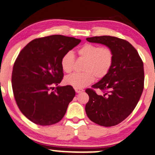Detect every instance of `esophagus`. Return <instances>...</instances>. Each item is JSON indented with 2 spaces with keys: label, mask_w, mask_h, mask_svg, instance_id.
<instances>
[{
  "label": "esophagus",
  "mask_w": 155,
  "mask_h": 155,
  "mask_svg": "<svg viewBox=\"0 0 155 155\" xmlns=\"http://www.w3.org/2000/svg\"><path fill=\"white\" fill-rule=\"evenodd\" d=\"M75 91H76V92H77V93H80V92H84V89H82V88H77V87H76Z\"/></svg>",
  "instance_id": "obj_1"
}]
</instances>
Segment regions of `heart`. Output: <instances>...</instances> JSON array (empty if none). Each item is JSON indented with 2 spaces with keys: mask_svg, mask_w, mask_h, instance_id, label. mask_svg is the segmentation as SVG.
<instances>
[{
  "mask_svg": "<svg viewBox=\"0 0 155 155\" xmlns=\"http://www.w3.org/2000/svg\"><path fill=\"white\" fill-rule=\"evenodd\" d=\"M79 56L85 61L82 73H74L64 78L66 84L81 88L92 84L94 80L101 79L107 75L114 62V52L107 47L85 44L78 50ZM74 55L71 51L67 52L61 58V68L66 73L73 70Z\"/></svg>",
  "mask_w": 155,
  "mask_h": 155,
  "instance_id": "heart-1",
  "label": "heart"
}]
</instances>
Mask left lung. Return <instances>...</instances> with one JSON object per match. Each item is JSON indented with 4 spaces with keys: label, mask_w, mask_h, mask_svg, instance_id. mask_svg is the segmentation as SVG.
Segmentation results:
<instances>
[{
    "label": "left lung",
    "mask_w": 155,
    "mask_h": 155,
    "mask_svg": "<svg viewBox=\"0 0 155 155\" xmlns=\"http://www.w3.org/2000/svg\"><path fill=\"white\" fill-rule=\"evenodd\" d=\"M86 40L111 48L114 62L106 77L92 85L100 89H86L89 101L85 112L91 121L99 125L111 127L118 124L133 111L144 87V70L137 49L129 41L111 36H96Z\"/></svg>",
    "instance_id": "left-lung-1"
}]
</instances>
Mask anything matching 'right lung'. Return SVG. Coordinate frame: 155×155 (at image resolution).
<instances>
[{
    "label": "right lung",
    "mask_w": 155,
    "mask_h": 155,
    "mask_svg": "<svg viewBox=\"0 0 155 155\" xmlns=\"http://www.w3.org/2000/svg\"><path fill=\"white\" fill-rule=\"evenodd\" d=\"M80 42L55 35L35 39L18 54L12 74L14 96L22 114L34 123L51 125L64 117L74 90L71 85L51 89L63 79L62 57Z\"/></svg>",
    "instance_id": "add662e5"
}]
</instances>
